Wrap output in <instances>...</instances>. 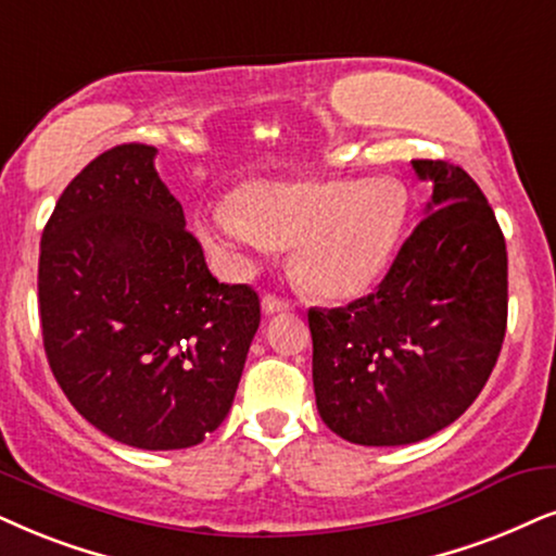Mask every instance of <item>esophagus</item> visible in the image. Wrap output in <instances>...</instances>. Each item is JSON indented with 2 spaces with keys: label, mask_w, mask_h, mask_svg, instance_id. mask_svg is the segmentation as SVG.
<instances>
[{
  "label": "esophagus",
  "mask_w": 556,
  "mask_h": 556,
  "mask_svg": "<svg viewBox=\"0 0 556 556\" xmlns=\"http://www.w3.org/2000/svg\"><path fill=\"white\" fill-rule=\"evenodd\" d=\"M262 311H264L266 315L287 313V311H292V302L277 298V294H266V298L262 300Z\"/></svg>",
  "instance_id": "1"
}]
</instances>
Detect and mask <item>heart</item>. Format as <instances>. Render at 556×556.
Wrapping results in <instances>:
<instances>
[{
  "label": "heart",
  "instance_id": "heart-1",
  "mask_svg": "<svg viewBox=\"0 0 556 556\" xmlns=\"http://www.w3.org/2000/svg\"><path fill=\"white\" fill-rule=\"evenodd\" d=\"M410 197L397 179H258L215 210L202 236L217 249L292 245L300 282L323 300L362 298L403 241Z\"/></svg>",
  "mask_w": 556,
  "mask_h": 556
}]
</instances>
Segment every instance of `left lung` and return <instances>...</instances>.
Listing matches in <instances>:
<instances>
[{
    "instance_id": "left-lung-1",
    "label": "left lung",
    "mask_w": 556,
    "mask_h": 556,
    "mask_svg": "<svg viewBox=\"0 0 556 556\" xmlns=\"http://www.w3.org/2000/svg\"><path fill=\"white\" fill-rule=\"evenodd\" d=\"M410 164L433 194L390 271L367 298L307 313L323 424L362 446L416 444L454 424L508 323V254L482 189L446 161Z\"/></svg>"
}]
</instances>
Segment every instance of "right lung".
<instances>
[{
    "instance_id": "right-lung-1",
    "label": "right lung",
    "mask_w": 556,
    "mask_h": 556,
    "mask_svg": "<svg viewBox=\"0 0 556 556\" xmlns=\"http://www.w3.org/2000/svg\"><path fill=\"white\" fill-rule=\"evenodd\" d=\"M153 159V146H115L63 189L38 302L68 403L121 444L168 452L226 420L262 307L249 285L210 274Z\"/></svg>"
}]
</instances>
